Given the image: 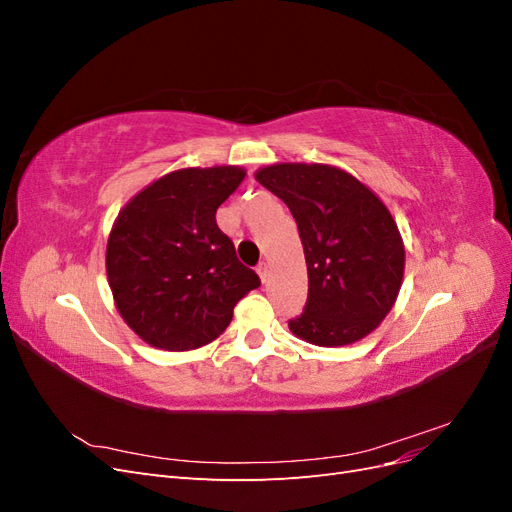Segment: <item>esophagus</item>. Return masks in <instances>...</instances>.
Masks as SVG:
<instances>
[{"instance_id":"esophagus-1","label":"esophagus","mask_w":512,"mask_h":512,"mask_svg":"<svg viewBox=\"0 0 512 512\" xmlns=\"http://www.w3.org/2000/svg\"><path fill=\"white\" fill-rule=\"evenodd\" d=\"M258 275H260V280H262V284H265L267 280H269V265H267V262H260V265H258Z\"/></svg>"}]
</instances>
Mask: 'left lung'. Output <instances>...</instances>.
Masks as SVG:
<instances>
[{
    "instance_id": "obj_1",
    "label": "left lung",
    "mask_w": 512,
    "mask_h": 512,
    "mask_svg": "<svg viewBox=\"0 0 512 512\" xmlns=\"http://www.w3.org/2000/svg\"><path fill=\"white\" fill-rule=\"evenodd\" d=\"M288 205L307 265V303L294 337L322 348L359 342L391 312L406 247L382 198L331 164L275 162L254 173Z\"/></svg>"
}]
</instances>
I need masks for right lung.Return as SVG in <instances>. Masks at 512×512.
<instances>
[{
	"label": "right lung",
	"mask_w": 512,
	"mask_h": 512,
	"mask_svg": "<svg viewBox=\"0 0 512 512\" xmlns=\"http://www.w3.org/2000/svg\"><path fill=\"white\" fill-rule=\"evenodd\" d=\"M243 177L245 168L230 164L179 168L121 207L106 241V277L119 316L145 344L168 352L211 344L260 286L215 222Z\"/></svg>",
	"instance_id": "1"
}]
</instances>
